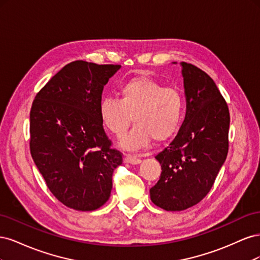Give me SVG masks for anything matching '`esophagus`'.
<instances>
[{"mask_svg":"<svg viewBox=\"0 0 260 260\" xmlns=\"http://www.w3.org/2000/svg\"><path fill=\"white\" fill-rule=\"evenodd\" d=\"M124 161L128 164H131V165H138L141 162V159L136 155H125Z\"/></svg>","mask_w":260,"mask_h":260,"instance_id":"obj_1","label":"esophagus"}]
</instances>
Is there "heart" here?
<instances>
[{
	"label": "heart",
	"instance_id": "heart-1",
	"mask_svg": "<svg viewBox=\"0 0 260 260\" xmlns=\"http://www.w3.org/2000/svg\"><path fill=\"white\" fill-rule=\"evenodd\" d=\"M119 99L103 98L99 114L105 127L118 138L124 135L132 119L135 121L121 145L127 149L146 146L152 138L164 141L171 137L183 119L185 100L175 86L147 77H138L120 85Z\"/></svg>",
	"mask_w": 260,
	"mask_h": 260
}]
</instances>
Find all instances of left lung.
Listing matches in <instances>:
<instances>
[{
    "label": "left lung",
    "mask_w": 260,
    "mask_h": 260,
    "mask_svg": "<svg viewBox=\"0 0 260 260\" xmlns=\"http://www.w3.org/2000/svg\"><path fill=\"white\" fill-rule=\"evenodd\" d=\"M180 65L185 117L176 138L155 156L161 174L149 190L152 202L167 211L184 210L205 198L229 149V108L216 83L196 66Z\"/></svg>",
    "instance_id": "1"
}]
</instances>
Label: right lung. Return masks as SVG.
Wrapping results in <instances>:
<instances>
[{"label": "right lung", "mask_w": 260, "mask_h": 260, "mask_svg": "<svg viewBox=\"0 0 260 260\" xmlns=\"http://www.w3.org/2000/svg\"><path fill=\"white\" fill-rule=\"evenodd\" d=\"M120 65L76 60L37 94L30 111V153L52 194L65 206L91 211L111 196L122 155L112 148L99 105Z\"/></svg>", "instance_id": "add662e5"}]
</instances>
